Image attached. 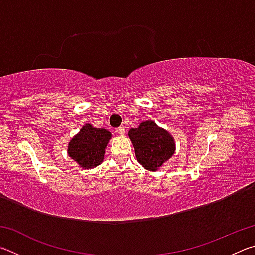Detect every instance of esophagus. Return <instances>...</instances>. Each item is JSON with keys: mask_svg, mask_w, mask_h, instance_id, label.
<instances>
[{"mask_svg": "<svg viewBox=\"0 0 255 255\" xmlns=\"http://www.w3.org/2000/svg\"><path fill=\"white\" fill-rule=\"evenodd\" d=\"M117 132L119 133L120 136H124L125 135V129L123 127H119V128H117Z\"/></svg>", "mask_w": 255, "mask_h": 255, "instance_id": "esophagus-1", "label": "esophagus"}]
</instances>
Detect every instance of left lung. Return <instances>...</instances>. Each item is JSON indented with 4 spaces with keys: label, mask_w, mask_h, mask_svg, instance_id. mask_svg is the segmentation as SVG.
I'll use <instances>...</instances> for the list:
<instances>
[{
    "label": "left lung",
    "mask_w": 255,
    "mask_h": 255,
    "mask_svg": "<svg viewBox=\"0 0 255 255\" xmlns=\"http://www.w3.org/2000/svg\"><path fill=\"white\" fill-rule=\"evenodd\" d=\"M137 161L148 171H157L175 152V141L153 120H145L128 132Z\"/></svg>",
    "instance_id": "8db88e82"
}]
</instances>
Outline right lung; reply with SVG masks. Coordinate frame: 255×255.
<instances>
[{
  "instance_id": "1",
  "label": "right lung",
  "mask_w": 255,
  "mask_h": 255,
  "mask_svg": "<svg viewBox=\"0 0 255 255\" xmlns=\"http://www.w3.org/2000/svg\"><path fill=\"white\" fill-rule=\"evenodd\" d=\"M111 132L107 129L96 128L91 124H85L80 132L68 143V156L84 169H93L100 165L105 157Z\"/></svg>"
}]
</instances>
